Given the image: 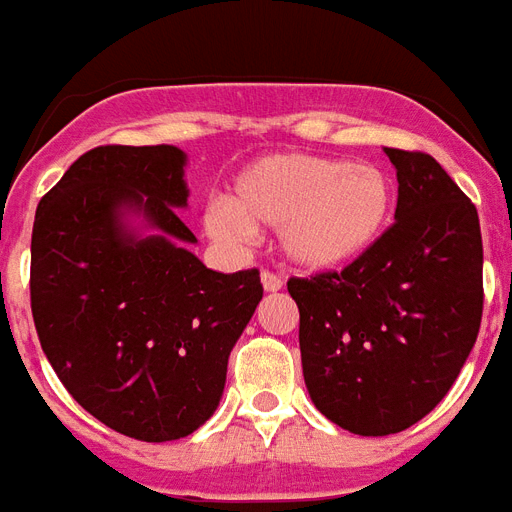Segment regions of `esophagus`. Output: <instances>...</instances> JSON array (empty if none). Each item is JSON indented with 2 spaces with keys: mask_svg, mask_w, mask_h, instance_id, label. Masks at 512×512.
Wrapping results in <instances>:
<instances>
[{
  "mask_svg": "<svg viewBox=\"0 0 512 512\" xmlns=\"http://www.w3.org/2000/svg\"><path fill=\"white\" fill-rule=\"evenodd\" d=\"M260 281H263V289L268 291V294H276V291L283 289L281 276H276V273H270V270H263V276H260Z\"/></svg>",
  "mask_w": 512,
  "mask_h": 512,
  "instance_id": "obj_1",
  "label": "esophagus"
}]
</instances>
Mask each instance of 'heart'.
I'll return each instance as SVG.
<instances>
[{
    "instance_id": "obj_1",
    "label": "heart",
    "mask_w": 512,
    "mask_h": 512,
    "mask_svg": "<svg viewBox=\"0 0 512 512\" xmlns=\"http://www.w3.org/2000/svg\"><path fill=\"white\" fill-rule=\"evenodd\" d=\"M398 205L393 176L375 163L315 153H273L247 163L208 216V229L236 236L278 229L283 255L307 273H336L375 252Z\"/></svg>"
}]
</instances>
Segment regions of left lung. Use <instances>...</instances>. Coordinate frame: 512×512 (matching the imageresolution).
Listing matches in <instances>:
<instances>
[{"instance_id": "obj_1", "label": "left lung", "mask_w": 512, "mask_h": 512, "mask_svg": "<svg viewBox=\"0 0 512 512\" xmlns=\"http://www.w3.org/2000/svg\"><path fill=\"white\" fill-rule=\"evenodd\" d=\"M385 153L398 205L380 247L341 273L289 281L309 398L362 437L403 432L448 395L484 304L474 203L427 153Z\"/></svg>"}]
</instances>
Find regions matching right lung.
Here are the masks:
<instances>
[{
	"label": "right lung",
	"mask_w": 512,
	"mask_h": 512,
	"mask_svg": "<svg viewBox=\"0 0 512 512\" xmlns=\"http://www.w3.org/2000/svg\"><path fill=\"white\" fill-rule=\"evenodd\" d=\"M184 166L174 145L88 150L41 197L30 239L46 359L88 414L143 442L208 422L263 299L255 268L216 273L190 252Z\"/></svg>",
	"instance_id": "right-lung-1"
}]
</instances>
